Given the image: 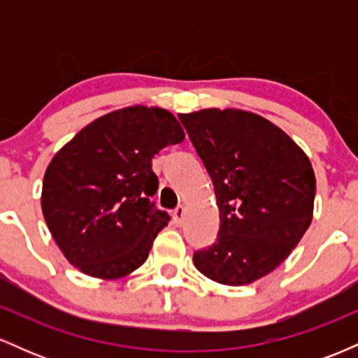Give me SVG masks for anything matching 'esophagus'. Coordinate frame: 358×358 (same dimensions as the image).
Segmentation results:
<instances>
[{"label":"esophagus","mask_w":358,"mask_h":358,"mask_svg":"<svg viewBox=\"0 0 358 358\" xmlns=\"http://www.w3.org/2000/svg\"><path fill=\"white\" fill-rule=\"evenodd\" d=\"M183 217H185V207H176L175 212H173V222L176 225H182L183 224Z\"/></svg>","instance_id":"34e87169"}]
</instances>
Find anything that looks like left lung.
Here are the masks:
<instances>
[{"mask_svg":"<svg viewBox=\"0 0 358 358\" xmlns=\"http://www.w3.org/2000/svg\"><path fill=\"white\" fill-rule=\"evenodd\" d=\"M213 182L219 236L193 254L212 281L244 286L274 271L313 219L315 171L281 127L241 109L180 114Z\"/></svg>","mask_w":358,"mask_h":358,"instance_id":"left-lung-1","label":"left lung"}]
</instances>
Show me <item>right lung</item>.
Wrapping results in <instances>:
<instances>
[{"label": "right lung", "mask_w": 358, "mask_h": 358, "mask_svg": "<svg viewBox=\"0 0 358 358\" xmlns=\"http://www.w3.org/2000/svg\"><path fill=\"white\" fill-rule=\"evenodd\" d=\"M185 133L170 110L131 106L97 117L52 158L43 176L47 227L73 268L119 279L148 259L170 215L155 208L151 159Z\"/></svg>", "instance_id": "add662e5"}]
</instances>
